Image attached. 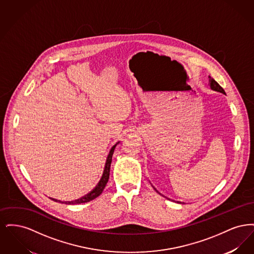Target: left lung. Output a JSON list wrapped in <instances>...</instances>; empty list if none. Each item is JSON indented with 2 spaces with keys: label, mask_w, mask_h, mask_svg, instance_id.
<instances>
[{
  "label": "left lung",
  "mask_w": 254,
  "mask_h": 254,
  "mask_svg": "<svg viewBox=\"0 0 254 254\" xmlns=\"http://www.w3.org/2000/svg\"><path fill=\"white\" fill-rule=\"evenodd\" d=\"M208 79H209V85H210L211 89H213V90H215V91H218V92H221V93L226 94V93H225V90L223 89V87L219 85L213 78H211L210 76H208Z\"/></svg>",
  "instance_id": "left-lung-1"
}]
</instances>
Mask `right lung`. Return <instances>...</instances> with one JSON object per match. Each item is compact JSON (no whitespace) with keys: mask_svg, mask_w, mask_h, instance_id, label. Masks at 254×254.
<instances>
[{"mask_svg":"<svg viewBox=\"0 0 254 254\" xmlns=\"http://www.w3.org/2000/svg\"><path fill=\"white\" fill-rule=\"evenodd\" d=\"M117 145V144H116ZM116 145H113L109 151V156L107 158V162H106V166H105V169H104V172H103V175L100 179L99 183L97 184L96 187L91 190L89 191L88 193L85 194V196L75 200V201H71V202H64V204H68V205H71V204H83V203H87L93 199L97 198L100 194L103 192L107 183L109 181V170H110V164H111V160H112V155H113V152H114V149H115V146ZM53 201L57 202V200L55 199H52ZM63 203V202H62Z\"/></svg>","mask_w":254,"mask_h":254,"instance_id":"right-lung-1","label":"right lung"}]
</instances>
